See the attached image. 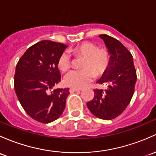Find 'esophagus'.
<instances>
[{"instance_id": "34e87169", "label": "esophagus", "mask_w": 156, "mask_h": 156, "mask_svg": "<svg viewBox=\"0 0 156 156\" xmlns=\"http://www.w3.org/2000/svg\"><path fill=\"white\" fill-rule=\"evenodd\" d=\"M81 89H77V88H74V87L69 88L70 93H74V92H78V91H81Z\"/></svg>"}]
</instances>
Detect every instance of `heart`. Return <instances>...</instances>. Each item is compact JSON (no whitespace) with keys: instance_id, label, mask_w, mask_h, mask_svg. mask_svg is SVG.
Segmentation results:
<instances>
[{"instance_id":"heart-1","label":"heart","mask_w":156,"mask_h":156,"mask_svg":"<svg viewBox=\"0 0 156 156\" xmlns=\"http://www.w3.org/2000/svg\"><path fill=\"white\" fill-rule=\"evenodd\" d=\"M72 51L75 55L83 57L81 62V69L72 70L65 75L64 83L72 87L81 89L86 87L94 79L95 76L101 75L109 66L111 57L107 50L99 48L91 42H83L74 48ZM57 66L62 72L65 73L71 66V57L68 51L60 55Z\"/></svg>"}]
</instances>
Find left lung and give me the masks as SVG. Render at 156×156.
Here are the masks:
<instances>
[{
    "mask_svg": "<svg viewBox=\"0 0 156 156\" xmlns=\"http://www.w3.org/2000/svg\"><path fill=\"white\" fill-rule=\"evenodd\" d=\"M99 37L105 42L111 61L97 83H105L108 88L94 89V97L87 106L96 117L110 120L120 115L130 103L137 74L132 54L119 40L106 34Z\"/></svg>",
    "mask_w": 156,
    "mask_h": 156,
    "instance_id": "left-lung-1",
    "label": "left lung"
}]
</instances>
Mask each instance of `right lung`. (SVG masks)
Instances as JSON below:
<instances>
[{"label":"right lung","mask_w":156,"mask_h":156,"mask_svg":"<svg viewBox=\"0 0 156 156\" xmlns=\"http://www.w3.org/2000/svg\"><path fill=\"white\" fill-rule=\"evenodd\" d=\"M66 47L40 41L27 48L16 65L14 88L19 102L32 119L42 123L56 120L66 107L69 89L54 87L60 81L57 61Z\"/></svg>","instance_id":"1"}]
</instances>
